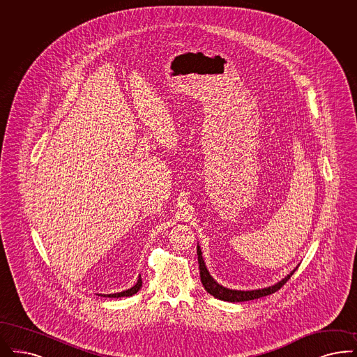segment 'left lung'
Segmentation results:
<instances>
[{"instance_id":"1","label":"left lung","mask_w":357,"mask_h":357,"mask_svg":"<svg viewBox=\"0 0 357 357\" xmlns=\"http://www.w3.org/2000/svg\"><path fill=\"white\" fill-rule=\"evenodd\" d=\"M198 264H199V277L201 282L205 287V290L208 291L211 295L217 299H221L225 302H246V301H252V299H258L266 295L274 294L275 291L279 290L289 279L291 275L295 273L296 267L291 271L290 274H287V277L280 279L278 283L264 287V289H257V290H233V289H227L224 287L222 284H220L214 278L211 277L206 264L204 262L202 258V251L199 249V245H197Z\"/></svg>"}]
</instances>
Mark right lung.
I'll return each mask as SVG.
<instances>
[{
    "label": "right lung",
    "mask_w": 357,
    "mask_h": 357,
    "mask_svg": "<svg viewBox=\"0 0 357 357\" xmlns=\"http://www.w3.org/2000/svg\"><path fill=\"white\" fill-rule=\"evenodd\" d=\"M143 282H142V277L139 275L137 282L135 283V286H132L131 289L128 290L121 291V292H115V294H98V295H102V296H106V298H121V296H132L133 294H136L137 291L140 290Z\"/></svg>",
    "instance_id": "obj_1"
}]
</instances>
